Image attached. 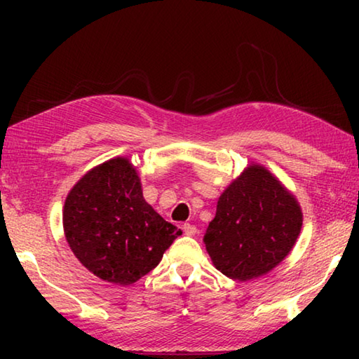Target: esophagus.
Wrapping results in <instances>:
<instances>
[{"label":"esophagus","mask_w":359,"mask_h":359,"mask_svg":"<svg viewBox=\"0 0 359 359\" xmlns=\"http://www.w3.org/2000/svg\"><path fill=\"white\" fill-rule=\"evenodd\" d=\"M184 233H185L187 236H194V234L198 233V229H196V226H194V224L185 223V224H184Z\"/></svg>","instance_id":"obj_1"}]
</instances>
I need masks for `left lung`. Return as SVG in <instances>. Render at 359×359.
<instances>
[{"instance_id":"1","label":"left lung","mask_w":359,"mask_h":359,"mask_svg":"<svg viewBox=\"0 0 359 359\" xmlns=\"http://www.w3.org/2000/svg\"><path fill=\"white\" fill-rule=\"evenodd\" d=\"M301 228L294 194L264 166L252 163L218 198L204 244L222 274L247 282L280 264Z\"/></svg>"}]
</instances>
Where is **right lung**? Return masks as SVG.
Wrapping results in <instances>:
<instances>
[{
  "label": "right lung",
  "mask_w": 359,
  "mask_h": 359,
  "mask_svg": "<svg viewBox=\"0 0 359 359\" xmlns=\"http://www.w3.org/2000/svg\"><path fill=\"white\" fill-rule=\"evenodd\" d=\"M63 229L82 266L121 287L155 269L182 234L145 201L139 172L125 156L92 168L71 188Z\"/></svg>",
  "instance_id": "obj_1"
}]
</instances>
